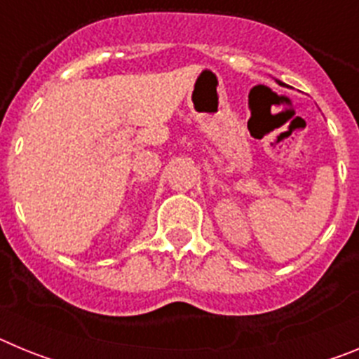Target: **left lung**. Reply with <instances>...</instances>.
<instances>
[{"instance_id":"left-lung-1","label":"left lung","mask_w":359,"mask_h":359,"mask_svg":"<svg viewBox=\"0 0 359 359\" xmlns=\"http://www.w3.org/2000/svg\"><path fill=\"white\" fill-rule=\"evenodd\" d=\"M278 84H282V82H280V81H278ZM282 86H284V84H282Z\"/></svg>"}]
</instances>
